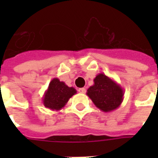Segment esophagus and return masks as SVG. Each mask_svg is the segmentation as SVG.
Returning <instances> with one entry per match:
<instances>
[{"mask_svg": "<svg viewBox=\"0 0 158 158\" xmlns=\"http://www.w3.org/2000/svg\"><path fill=\"white\" fill-rule=\"evenodd\" d=\"M79 92L80 94H85L86 93V89L84 88H81V89H79Z\"/></svg>", "mask_w": 158, "mask_h": 158, "instance_id": "1", "label": "esophagus"}]
</instances>
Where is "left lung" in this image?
I'll list each match as a JSON object with an SVG mask.
<instances>
[{"instance_id": "1", "label": "left lung", "mask_w": 158, "mask_h": 158, "mask_svg": "<svg viewBox=\"0 0 158 158\" xmlns=\"http://www.w3.org/2000/svg\"><path fill=\"white\" fill-rule=\"evenodd\" d=\"M94 84L88 89L87 95L94 105L104 112L117 109L124 99V89L110 77L100 73L94 79Z\"/></svg>"}]
</instances>
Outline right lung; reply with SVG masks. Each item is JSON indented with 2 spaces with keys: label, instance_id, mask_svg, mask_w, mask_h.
Wrapping results in <instances>:
<instances>
[{
  "label": "right lung",
  "instance_id": "add662e5",
  "mask_svg": "<svg viewBox=\"0 0 158 158\" xmlns=\"http://www.w3.org/2000/svg\"><path fill=\"white\" fill-rule=\"evenodd\" d=\"M76 93L74 88L68 87L64 82L60 81L58 78H54L44 93L43 105L52 110H61L66 105L69 99Z\"/></svg>",
  "mask_w": 158,
  "mask_h": 158
}]
</instances>
